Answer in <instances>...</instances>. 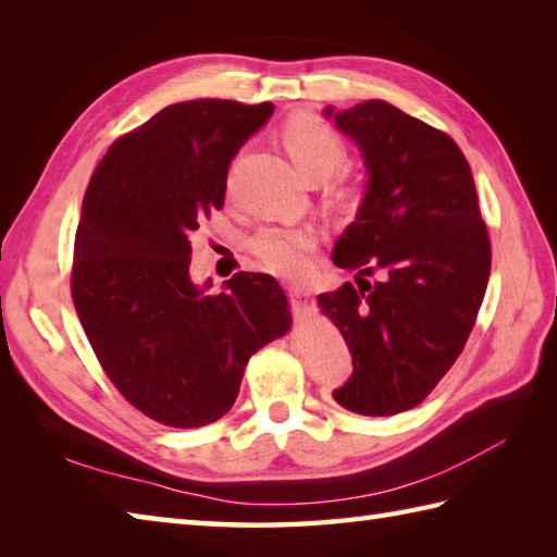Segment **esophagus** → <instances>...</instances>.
<instances>
[{"instance_id": "1", "label": "esophagus", "mask_w": 557, "mask_h": 557, "mask_svg": "<svg viewBox=\"0 0 557 557\" xmlns=\"http://www.w3.org/2000/svg\"><path fill=\"white\" fill-rule=\"evenodd\" d=\"M289 297H292L294 311H297L299 315L311 309V304H313V292H311V289H306V287H292V289H289Z\"/></svg>"}]
</instances>
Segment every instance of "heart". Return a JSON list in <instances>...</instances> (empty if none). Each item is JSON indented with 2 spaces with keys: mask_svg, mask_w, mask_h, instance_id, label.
Segmentation results:
<instances>
[{
  "mask_svg": "<svg viewBox=\"0 0 557 557\" xmlns=\"http://www.w3.org/2000/svg\"><path fill=\"white\" fill-rule=\"evenodd\" d=\"M282 140L294 164L318 182L333 174L345 160L342 138L311 114H297L282 128ZM318 234L311 227H268L260 230L251 248L268 270L282 277H304L311 265Z\"/></svg>",
  "mask_w": 557,
  "mask_h": 557,
  "instance_id": "obj_1",
  "label": "heart"
}]
</instances>
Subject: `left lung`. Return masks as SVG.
Listing matches in <instances>:
<instances>
[{
  "label": "left lung",
  "instance_id": "left-lung-1",
  "mask_svg": "<svg viewBox=\"0 0 557 557\" xmlns=\"http://www.w3.org/2000/svg\"><path fill=\"white\" fill-rule=\"evenodd\" d=\"M325 114L357 140L369 170L359 215L333 251L357 287L318 297L354 361L333 397L363 417H393L421 405L465 349L488 287V230L469 162L447 134L383 100Z\"/></svg>",
  "mask_w": 557,
  "mask_h": 557
}]
</instances>
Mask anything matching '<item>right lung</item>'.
<instances>
[{
	"label": "right lung",
	"instance_id": "right-lung-1",
	"mask_svg": "<svg viewBox=\"0 0 557 557\" xmlns=\"http://www.w3.org/2000/svg\"><path fill=\"white\" fill-rule=\"evenodd\" d=\"M272 102H176L120 136L83 198L71 299L128 405L172 429L222 419L253 354L289 333L275 277L236 272L208 294L188 277L194 230L224 206L232 158Z\"/></svg>",
	"mask_w": 557,
	"mask_h": 557
}]
</instances>
